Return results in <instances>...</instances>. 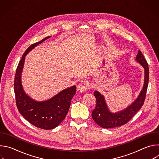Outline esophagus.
I'll return each instance as SVG.
<instances>
[{"mask_svg":"<svg viewBox=\"0 0 159 159\" xmlns=\"http://www.w3.org/2000/svg\"><path fill=\"white\" fill-rule=\"evenodd\" d=\"M90 87L89 83L86 80L81 81L78 85V90L80 92H85Z\"/></svg>","mask_w":159,"mask_h":159,"instance_id":"34e87169","label":"esophagus"}]
</instances>
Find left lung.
I'll use <instances>...</instances> for the list:
<instances>
[{"label":"left lung","instance_id":"obj_1","mask_svg":"<svg viewBox=\"0 0 159 159\" xmlns=\"http://www.w3.org/2000/svg\"><path fill=\"white\" fill-rule=\"evenodd\" d=\"M136 60L144 68L145 79L143 89L140 95L130 106L123 111L112 113L108 109L104 96L98 91L94 92V95L96 99V106L92 112V117L99 126L104 128H112L122 126L127 123L142 107L145 99L148 84L149 69L147 60L140 50L136 57Z\"/></svg>","mask_w":159,"mask_h":159}]
</instances>
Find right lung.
Segmentation results:
<instances>
[{
    "label": "right lung",
    "mask_w": 159,
    "mask_h": 159,
    "mask_svg": "<svg viewBox=\"0 0 159 159\" xmlns=\"http://www.w3.org/2000/svg\"><path fill=\"white\" fill-rule=\"evenodd\" d=\"M50 37L31 44L25 51L17 65L14 83L16 106L19 112L33 125L43 129H53L61 123L69 112L71 100L76 92V87L74 85L63 90L49 100L39 102L31 99L22 89L20 77L26 55Z\"/></svg>",
    "instance_id": "add662e5"
}]
</instances>
